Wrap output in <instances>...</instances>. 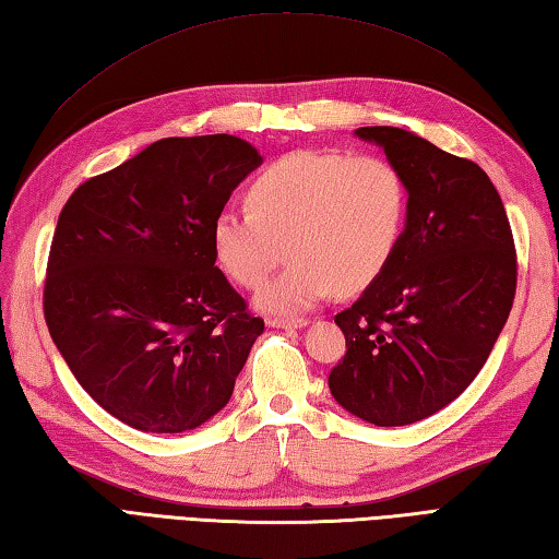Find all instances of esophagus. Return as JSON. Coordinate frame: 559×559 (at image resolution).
Returning a JSON list of instances; mask_svg holds the SVG:
<instances>
[{"label": "esophagus", "mask_w": 559, "mask_h": 559, "mask_svg": "<svg viewBox=\"0 0 559 559\" xmlns=\"http://www.w3.org/2000/svg\"><path fill=\"white\" fill-rule=\"evenodd\" d=\"M267 325L277 330H301L309 325V321L306 318H267Z\"/></svg>", "instance_id": "1"}]
</instances>
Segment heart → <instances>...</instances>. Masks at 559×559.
Wrapping results in <instances>:
<instances>
[{"instance_id":"heart-1","label":"heart","mask_w":559,"mask_h":559,"mask_svg":"<svg viewBox=\"0 0 559 559\" xmlns=\"http://www.w3.org/2000/svg\"><path fill=\"white\" fill-rule=\"evenodd\" d=\"M248 210L212 222V250L236 284L255 289L277 265L282 243L292 263L258 292L260 311L296 316L337 287L367 289L389 267L407 219V183L383 156L289 152L248 186Z\"/></svg>"}]
</instances>
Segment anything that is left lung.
<instances>
[{
	"label": "left lung",
	"mask_w": 559,
	"mask_h": 559,
	"mask_svg": "<svg viewBox=\"0 0 559 559\" xmlns=\"http://www.w3.org/2000/svg\"><path fill=\"white\" fill-rule=\"evenodd\" d=\"M407 183V219L379 280L335 316L347 355L328 385L347 413L403 427L455 401L492 352L516 292V250L485 170L401 128H359Z\"/></svg>",
	"instance_id": "8db88e82"
}]
</instances>
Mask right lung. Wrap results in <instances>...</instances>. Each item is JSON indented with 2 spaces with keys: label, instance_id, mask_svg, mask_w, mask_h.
<instances>
[{
  "label": "right lung",
  "instance_id": "obj_1",
  "mask_svg": "<svg viewBox=\"0 0 559 559\" xmlns=\"http://www.w3.org/2000/svg\"><path fill=\"white\" fill-rule=\"evenodd\" d=\"M260 164L241 136H168L86 180L60 212L45 321L82 389L132 429L207 423L265 330L212 250L214 216Z\"/></svg>",
  "mask_w": 559,
  "mask_h": 559
}]
</instances>
